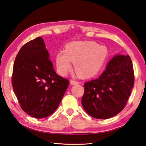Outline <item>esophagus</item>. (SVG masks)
<instances>
[{"mask_svg": "<svg viewBox=\"0 0 146 146\" xmlns=\"http://www.w3.org/2000/svg\"><path fill=\"white\" fill-rule=\"evenodd\" d=\"M70 84L72 85H76V84H78L79 83L78 81H75V80H70Z\"/></svg>", "mask_w": 146, "mask_h": 146, "instance_id": "34e87169", "label": "esophagus"}]
</instances>
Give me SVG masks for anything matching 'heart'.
<instances>
[{
	"instance_id": "obj_1",
	"label": "heart",
	"mask_w": 146,
	"mask_h": 146,
	"mask_svg": "<svg viewBox=\"0 0 146 146\" xmlns=\"http://www.w3.org/2000/svg\"><path fill=\"white\" fill-rule=\"evenodd\" d=\"M107 57V49L92 41L72 42L66 45L64 52L56 56L58 72L65 76L72 70V62L75 63L77 74L82 78L94 76L105 63Z\"/></svg>"
}]
</instances>
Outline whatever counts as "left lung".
Instances as JSON below:
<instances>
[{
  "instance_id": "left-lung-1",
  "label": "left lung",
  "mask_w": 146,
  "mask_h": 146,
  "mask_svg": "<svg viewBox=\"0 0 146 146\" xmlns=\"http://www.w3.org/2000/svg\"><path fill=\"white\" fill-rule=\"evenodd\" d=\"M132 62L128 55H116L97 79L85 82L82 106L90 116L108 119L125 108L134 86Z\"/></svg>"
}]
</instances>
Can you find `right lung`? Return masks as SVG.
Masks as SVG:
<instances>
[{"instance_id": "right-lung-1", "label": "right lung", "mask_w": 146, "mask_h": 146, "mask_svg": "<svg viewBox=\"0 0 146 146\" xmlns=\"http://www.w3.org/2000/svg\"><path fill=\"white\" fill-rule=\"evenodd\" d=\"M42 37L24 44L16 56L12 85L23 111L35 118L55 111L69 84L58 75Z\"/></svg>"}]
</instances>
